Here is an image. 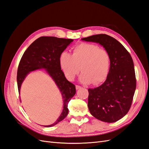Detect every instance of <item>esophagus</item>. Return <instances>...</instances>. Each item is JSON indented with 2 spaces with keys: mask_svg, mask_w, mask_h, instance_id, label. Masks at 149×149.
Returning a JSON list of instances; mask_svg holds the SVG:
<instances>
[{
  "mask_svg": "<svg viewBox=\"0 0 149 149\" xmlns=\"http://www.w3.org/2000/svg\"><path fill=\"white\" fill-rule=\"evenodd\" d=\"M81 88V86H79V85H76V89H79Z\"/></svg>",
  "mask_w": 149,
  "mask_h": 149,
  "instance_id": "34e87169",
  "label": "esophagus"
}]
</instances>
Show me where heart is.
<instances>
[{
  "instance_id": "obj_1",
  "label": "heart",
  "mask_w": 149,
  "mask_h": 149,
  "mask_svg": "<svg viewBox=\"0 0 149 149\" xmlns=\"http://www.w3.org/2000/svg\"><path fill=\"white\" fill-rule=\"evenodd\" d=\"M60 66L70 81L75 78L80 70L79 80L83 83L97 85L104 81L110 71L109 53L97 45L82 43L75 47L73 54L63 52L60 56ZM81 68H80V67Z\"/></svg>"
}]
</instances>
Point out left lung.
<instances>
[{"mask_svg":"<svg viewBox=\"0 0 149 149\" xmlns=\"http://www.w3.org/2000/svg\"><path fill=\"white\" fill-rule=\"evenodd\" d=\"M100 44L109 53L110 71L102 84L88 89V106L94 118L114 123L127 114L136 88L134 62L130 53L118 40L106 34L81 38Z\"/></svg>","mask_w":149,"mask_h":149,"instance_id":"obj_1","label":"left lung"}]
</instances>
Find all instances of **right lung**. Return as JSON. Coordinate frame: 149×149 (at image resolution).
I'll return each mask as SVG.
<instances>
[{"label": "right lung", "instance_id": "add662e5", "mask_svg": "<svg viewBox=\"0 0 149 149\" xmlns=\"http://www.w3.org/2000/svg\"><path fill=\"white\" fill-rule=\"evenodd\" d=\"M72 42V39L55 37H40L26 49L18 68L17 81L19 94L26 76L31 71L42 69L52 78L61 94L63 109L61 115L53 124L43 125L45 127H52L66 118L68 114V104L76 94L75 86L67 80L59 62L60 55Z\"/></svg>", "mask_w": 149, "mask_h": 149}]
</instances>
